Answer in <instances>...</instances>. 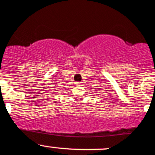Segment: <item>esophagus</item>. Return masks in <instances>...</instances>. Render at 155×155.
<instances>
[{
  "label": "esophagus",
  "mask_w": 155,
  "mask_h": 155,
  "mask_svg": "<svg viewBox=\"0 0 155 155\" xmlns=\"http://www.w3.org/2000/svg\"><path fill=\"white\" fill-rule=\"evenodd\" d=\"M75 84H76V85H80L81 82H76V83H75Z\"/></svg>",
  "instance_id": "1"
}]
</instances>
